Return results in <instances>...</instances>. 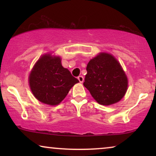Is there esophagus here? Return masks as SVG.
Segmentation results:
<instances>
[{
    "instance_id": "esophagus-1",
    "label": "esophagus",
    "mask_w": 156,
    "mask_h": 156,
    "mask_svg": "<svg viewBox=\"0 0 156 156\" xmlns=\"http://www.w3.org/2000/svg\"><path fill=\"white\" fill-rule=\"evenodd\" d=\"M77 79H78V80L80 81V83H82L83 82H84V77H83V76H82V75L79 76Z\"/></svg>"
}]
</instances>
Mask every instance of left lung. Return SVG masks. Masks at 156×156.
Returning <instances> with one entry per match:
<instances>
[{
    "mask_svg": "<svg viewBox=\"0 0 156 156\" xmlns=\"http://www.w3.org/2000/svg\"><path fill=\"white\" fill-rule=\"evenodd\" d=\"M84 86L101 105H111L122 99L128 80L119 62L112 55L100 53L87 67Z\"/></svg>",
    "mask_w": 156,
    "mask_h": 156,
    "instance_id": "obj_1",
    "label": "left lung"
}]
</instances>
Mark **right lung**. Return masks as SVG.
<instances>
[{
  "instance_id": "obj_1",
  "label": "right lung",
  "mask_w": 156,
  "mask_h": 156,
  "mask_svg": "<svg viewBox=\"0 0 156 156\" xmlns=\"http://www.w3.org/2000/svg\"><path fill=\"white\" fill-rule=\"evenodd\" d=\"M79 80L61 65L59 57L46 55L38 59L29 76L30 87L37 99L57 105Z\"/></svg>"
}]
</instances>
